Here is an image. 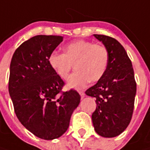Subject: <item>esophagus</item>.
I'll return each mask as SVG.
<instances>
[{"instance_id":"1","label":"esophagus","mask_w":150,"mask_h":150,"mask_svg":"<svg viewBox=\"0 0 150 150\" xmlns=\"http://www.w3.org/2000/svg\"><path fill=\"white\" fill-rule=\"evenodd\" d=\"M79 94L81 96V98H82V99L85 97V93H84V92H83V91H80V92H79Z\"/></svg>"}]
</instances>
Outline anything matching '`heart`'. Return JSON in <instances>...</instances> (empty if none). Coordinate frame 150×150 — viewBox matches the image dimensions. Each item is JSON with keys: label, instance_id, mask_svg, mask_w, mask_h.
Listing matches in <instances>:
<instances>
[{"label": "heart", "instance_id": "1", "mask_svg": "<svg viewBox=\"0 0 150 150\" xmlns=\"http://www.w3.org/2000/svg\"><path fill=\"white\" fill-rule=\"evenodd\" d=\"M48 64L62 80L69 78L74 65L77 72L69 78L67 87L81 88L89 81L97 82L103 78L108 64V52L103 45L78 40L66 45L63 54L52 53L48 57Z\"/></svg>", "mask_w": 150, "mask_h": 150}]
</instances>
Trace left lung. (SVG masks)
I'll return each instance as SVG.
<instances>
[{
  "label": "left lung",
  "instance_id": "8db88e82",
  "mask_svg": "<svg viewBox=\"0 0 150 150\" xmlns=\"http://www.w3.org/2000/svg\"><path fill=\"white\" fill-rule=\"evenodd\" d=\"M93 36L108 50V64L103 78L85 93L96 98L97 108L92 114L96 133L112 138L122 134L131 121L136 95L134 72L126 51L116 39Z\"/></svg>",
  "mask_w": 150,
  "mask_h": 150
}]
</instances>
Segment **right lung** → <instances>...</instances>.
<instances>
[{
	"label": "right lung",
	"instance_id": "add662e5",
	"mask_svg": "<svg viewBox=\"0 0 150 150\" xmlns=\"http://www.w3.org/2000/svg\"><path fill=\"white\" fill-rule=\"evenodd\" d=\"M61 36L38 35L15 51L10 65L9 93L21 124L40 139L52 140L66 132L81 97L64 85L48 64Z\"/></svg>",
	"mask_w": 150,
	"mask_h": 150
}]
</instances>
